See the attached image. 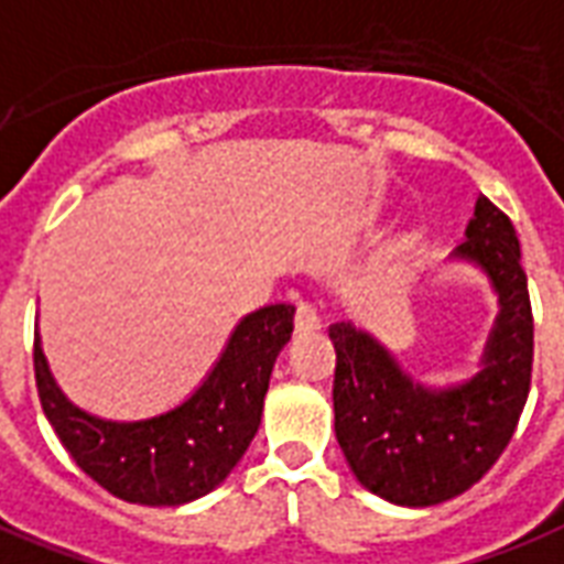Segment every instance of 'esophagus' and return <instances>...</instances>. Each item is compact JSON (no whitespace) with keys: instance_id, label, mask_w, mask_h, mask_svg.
I'll list each match as a JSON object with an SVG mask.
<instances>
[{"instance_id":"obj_1","label":"esophagus","mask_w":564,"mask_h":564,"mask_svg":"<svg viewBox=\"0 0 564 564\" xmlns=\"http://www.w3.org/2000/svg\"><path fill=\"white\" fill-rule=\"evenodd\" d=\"M319 328H323V319H319V314L314 311V304L299 302V311H295V332H299V335H314Z\"/></svg>"}]
</instances>
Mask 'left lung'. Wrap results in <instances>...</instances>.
I'll return each mask as SVG.
<instances>
[{"instance_id":"8db88e82","label":"left lung","mask_w":564,"mask_h":564,"mask_svg":"<svg viewBox=\"0 0 564 564\" xmlns=\"http://www.w3.org/2000/svg\"><path fill=\"white\" fill-rule=\"evenodd\" d=\"M448 253L481 271L496 319L478 370L445 386L421 382L365 325L335 323V433L356 481L391 505L431 508L466 494L499 460L527 406L532 307L520 241L487 197Z\"/></svg>"}]
</instances>
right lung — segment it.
<instances>
[{"mask_svg": "<svg viewBox=\"0 0 564 564\" xmlns=\"http://www.w3.org/2000/svg\"><path fill=\"white\" fill-rule=\"evenodd\" d=\"M293 304H265L232 325L227 344L182 403L149 419H104L65 394L35 332L37 398L91 481L124 502L176 508L227 481L262 421L271 367L293 337Z\"/></svg>", "mask_w": 564, "mask_h": 564, "instance_id": "add662e5", "label": "right lung"}]
</instances>
